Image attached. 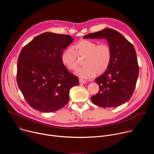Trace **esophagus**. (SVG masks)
<instances>
[{
    "label": "esophagus",
    "mask_w": 154,
    "mask_h": 154,
    "mask_svg": "<svg viewBox=\"0 0 154 154\" xmlns=\"http://www.w3.org/2000/svg\"><path fill=\"white\" fill-rule=\"evenodd\" d=\"M79 82H80V83H82V84H85V83H86V82L85 80L82 79H79Z\"/></svg>",
    "instance_id": "1"
}]
</instances>
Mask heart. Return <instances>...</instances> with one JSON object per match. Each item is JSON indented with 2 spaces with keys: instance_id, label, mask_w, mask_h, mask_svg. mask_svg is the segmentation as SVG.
I'll return each instance as SVG.
<instances>
[{
  "instance_id": "b5f03b06",
  "label": "heart",
  "mask_w": 154,
  "mask_h": 154,
  "mask_svg": "<svg viewBox=\"0 0 154 154\" xmlns=\"http://www.w3.org/2000/svg\"><path fill=\"white\" fill-rule=\"evenodd\" d=\"M84 57L83 64L75 74L82 79H90L97 74L105 72L111 63L112 49L108 44L97 45L95 41L82 39L75 43L72 48L66 49L61 54V60L63 64L69 70L77 68V57Z\"/></svg>"
}]
</instances>
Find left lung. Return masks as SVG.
<instances>
[{"label": "left lung", "mask_w": 154, "mask_h": 154, "mask_svg": "<svg viewBox=\"0 0 154 154\" xmlns=\"http://www.w3.org/2000/svg\"><path fill=\"white\" fill-rule=\"evenodd\" d=\"M83 38L105 39L112 51L108 69L95 79L99 93L92 96V102L101 107H116L128 101L132 96L139 74L135 49L122 35L106 28L89 33Z\"/></svg>", "instance_id": "1"}]
</instances>
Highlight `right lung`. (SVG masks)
<instances>
[{
  "instance_id": "obj_1",
  "label": "right lung",
  "mask_w": 154,
  "mask_h": 154,
  "mask_svg": "<svg viewBox=\"0 0 154 154\" xmlns=\"http://www.w3.org/2000/svg\"><path fill=\"white\" fill-rule=\"evenodd\" d=\"M73 41L68 35L45 32L21 50L17 60L16 80L26 100L33 109L53 112L64 107L69 90L79 85L61 60L64 50Z\"/></svg>"
}]
</instances>
